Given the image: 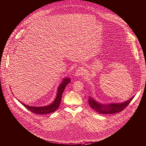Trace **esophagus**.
Returning <instances> with one entry per match:
<instances>
[{"mask_svg":"<svg viewBox=\"0 0 146 146\" xmlns=\"http://www.w3.org/2000/svg\"><path fill=\"white\" fill-rule=\"evenodd\" d=\"M84 73H85L84 70L83 69L80 68H78V69L76 70L74 75H75L76 77H80V76L83 75V74H84Z\"/></svg>","mask_w":146,"mask_h":146,"instance_id":"obj_1","label":"esophagus"}]
</instances>
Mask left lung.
<instances>
[{
  "mask_svg": "<svg viewBox=\"0 0 146 146\" xmlns=\"http://www.w3.org/2000/svg\"><path fill=\"white\" fill-rule=\"evenodd\" d=\"M134 96L132 97L129 100L125 102L124 103L120 104H110L103 105L96 102L94 99L89 96L88 102L90 107L94 110L95 111L98 112L101 114H113L120 112L123 111L130 103L132 100L133 99Z\"/></svg>",
  "mask_w": 146,
  "mask_h": 146,
  "instance_id": "obj_1",
  "label": "left lung"
}]
</instances>
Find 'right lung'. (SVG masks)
Here are the masks:
<instances>
[{
    "instance_id": "right-lung-1",
    "label": "right lung",
    "mask_w": 146,
    "mask_h": 146,
    "mask_svg": "<svg viewBox=\"0 0 146 146\" xmlns=\"http://www.w3.org/2000/svg\"><path fill=\"white\" fill-rule=\"evenodd\" d=\"M70 82V80L69 78H66L64 79L62 83L60 84L58 88V92L57 94L56 98L54 102L51 104L50 105H48L47 106L45 107H31L27 105H26L25 104H23L21 102H19L23 106H24L27 110L30 111L31 112L35 113L36 115H44V114H49L51 113L54 112L56 111L57 108L59 107L61 101L62 93L64 92V90L65 88H66V85Z\"/></svg>"
}]
</instances>
